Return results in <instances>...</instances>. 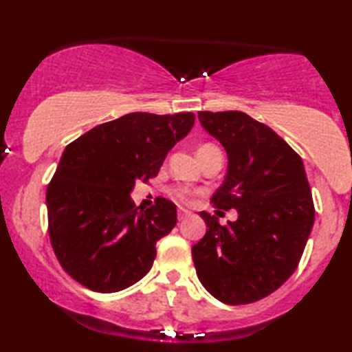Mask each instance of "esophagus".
I'll return each mask as SVG.
<instances>
[{
	"label": "esophagus",
	"instance_id": "obj_1",
	"mask_svg": "<svg viewBox=\"0 0 352 352\" xmlns=\"http://www.w3.org/2000/svg\"><path fill=\"white\" fill-rule=\"evenodd\" d=\"M189 214H190V213H189V211H187V210H179V211H177V219L184 221Z\"/></svg>",
	"mask_w": 352,
	"mask_h": 352
}]
</instances>
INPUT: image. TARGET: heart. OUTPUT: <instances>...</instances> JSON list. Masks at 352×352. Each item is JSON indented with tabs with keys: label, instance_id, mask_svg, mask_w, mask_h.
I'll return each mask as SVG.
<instances>
[{
	"label": "heart",
	"instance_id": "obj_1",
	"mask_svg": "<svg viewBox=\"0 0 352 352\" xmlns=\"http://www.w3.org/2000/svg\"><path fill=\"white\" fill-rule=\"evenodd\" d=\"M210 148H216V146H213V144H204V146H200L199 151H197V155H200V153L210 151ZM171 195L175 197V199L182 200V201L189 200V192L184 190V189H173Z\"/></svg>",
	"mask_w": 352,
	"mask_h": 352
}]
</instances>
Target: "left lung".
<instances>
[{"label":"left lung","mask_w":352,"mask_h":352,"mask_svg":"<svg viewBox=\"0 0 352 352\" xmlns=\"http://www.w3.org/2000/svg\"><path fill=\"white\" fill-rule=\"evenodd\" d=\"M228 152V175L211 197L237 221L221 226L201 211L205 237L192 247L197 276L216 300L248 305L295 272L314 224V201L301 157L264 123L237 110L199 112Z\"/></svg>","instance_id":"1"}]
</instances>
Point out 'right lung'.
<instances>
[{"instance_id": "right-lung-1", "label": "right lung", "mask_w": 352, "mask_h": 352, "mask_svg": "<svg viewBox=\"0 0 352 352\" xmlns=\"http://www.w3.org/2000/svg\"><path fill=\"white\" fill-rule=\"evenodd\" d=\"M192 112H134L89 129L65 147L46 190L52 250L69 276L93 292L131 287L151 271L176 205H134L136 181L158 175L166 153L194 126Z\"/></svg>"}]
</instances>
